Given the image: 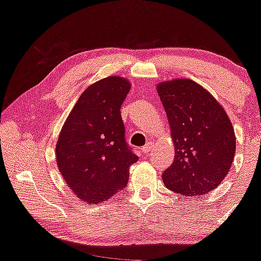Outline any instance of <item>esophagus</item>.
Listing matches in <instances>:
<instances>
[{"mask_svg": "<svg viewBox=\"0 0 261 261\" xmlns=\"http://www.w3.org/2000/svg\"><path fill=\"white\" fill-rule=\"evenodd\" d=\"M141 150H142L143 154H147V153H148L150 150V144L148 143V144H146V146H143L142 148H141Z\"/></svg>", "mask_w": 261, "mask_h": 261, "instance_id": "34e87169", "label": "esophagus"}]
</instances>
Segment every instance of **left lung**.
<instances>
[{"mask_svg":"<svg viewBox=\"0 0 261 261\" xmlns=\"http://www.w3.org/2000/svg\"><path fill=\"white\" fill-rule=\"evenodd\" d=\"M175 146L172 164L163 172L169 190L182 196L205 194L221 184L236 152L232 124L220 103L190 79L156 87Z\"/></svg>","mask_w":261,"mask_h":261,"instance_id":"8db88e82","label":"left lung"}]
</instances>
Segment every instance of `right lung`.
<instances>
[{
    "label": "right lung",
    "mask_w": 261,
    "mask_h": 261,
    "mask_svg": "<svg viewBox=\"0 0 261 261\" xmlns=\"http://www.w3.org/2000/svg\"><path fill=\"white\" fill-rule=\"evenodd\" d=\"M127 80L109 76L90 85L79 97L59 134V172L84 202L112 198L128 182V168L139 156L125 140L120 107Z\"/></svg>",
    "instance_id": "obj_1"
}]
</instances>
